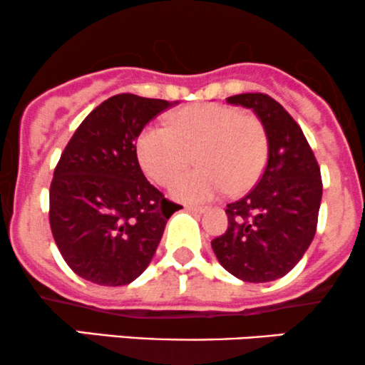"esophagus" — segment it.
<instances>
[{
	"label": "esophagus",
	"instance_id": "1",
	"mask_svg": "<svg viewBox=\"0 0 365 365\" xmlns=\"http://www.w3.org/2000/svg\"><path fill=\"white\" fill-rule=\"evenodd\" d=\"M186 210L193 212V214H203V212L207 210V208H205V207H198V205H186Z\"/></svg>",
	"mask_w": 365,
	"mask_h": 365
}]
</instances>
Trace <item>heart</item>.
<instances>
[{
    "label": "heart",
    "mask_w": 365,
    "mask_h": 365,
    "mask_svg": "<svg viewBox=\"0 0 365 365\" xmlns=\"http://www.w3.org/2000/svg\"><path fill=\"white\" fill-rule=\"evenodd\" d=\"M167 122L169 129H143L136 151L143 170L162 186L186 170L195 155L200 167L175 181L174 198L207 202L224 190L241 195L260 179L269 141L259 117L245 115L235 106L205 103L178 110Z\"/></svg>",
    "instance_id": "1"
}]
</instances>
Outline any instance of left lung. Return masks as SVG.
Returning <instances> with one entry per match:
<instances>
[{
    "mask_svg": "<svg viewBox=\"0 0 365 365\" xmlns=\"http://www.w3.org/2000/svg\"><path fill=\"white\" fill-rule=\"evenodd\" d=\"M226 101L252 108L260 118L269 157L257 186L227 205V231L212 240V250L237 279H279L314 240L322 198L321 169L300 125L274 98L243 93Z\"/></svg>",
    "mask_w": 365,
    "mask_h": 365,
    "instance_id": "8db88e82",
    "label": "left lung"
}]
</instances>
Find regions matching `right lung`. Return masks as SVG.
<instances>
[{"mask_svg": "<svg viewBox=\"0 0 365 365\" xmlns=\"http://www.w3.org/2000/svg\"><path fill=\"white\" fill-rule=\"evenodd\" d=\"M165 100L122 93L93 110L65 146L50 186V226L61 257L94 284L124 286L150 265L179 205L143 174L136 139Z\"/></svg>", "mask_w": 365, "mask_h": 365, "instance_id": "add662e5", "label": "right lung"}]
</instances>
